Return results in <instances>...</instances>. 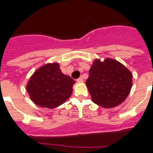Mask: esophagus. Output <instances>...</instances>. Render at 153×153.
<instances>
[{
	"label": "esophagus",
	"instance_id": "esophagus-1",
	"mask_svg": "<svg viewBox=\"0 0 153 153\" xmlns=\"http://www.w3.org/2000/svg\"><path fill=\"white\" fill-rule=\"evenodd\" d=\"M77 82H83V79H82V77H80L79 79H77Z\"/></svg>",
	"mask_w": 153,
	"mask_h": 153
}]
</instances>
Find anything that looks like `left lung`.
Instances as JSON below:
<instances>
[{
    "label": "left lung",
    "mask_w": 153,
    "mask_h": 153,
    "mask_svg": "<svg viewBox=\"0 0 153 153\" xmlns=\"http://www.w3.org/2000/svg\"><path fill=\"white\" fill-rule=\"evenodd\" d=\"M89 72L86 85L95 104L104 108L116 107L129 94L133 74L118 61L95 59Z\"/></svg>",
    "instance_id": "1"
}]
</instances>
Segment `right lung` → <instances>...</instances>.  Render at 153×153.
<instances>
[{
  "mask_svg": "<svg viewBox=\"0 0 153 153\" xmlns=\"http://www.w3.org/2000/svg\"><path fill=\"white\" fill-rule=\"evenodd\" d=\"M74 83L71 77L62 74L59 63L55 62L48 63L36 71L26 88L35 104L53 109L70 98Z\"/></svg>",
  "mask_w": 153,
  "mask_h": 153,
  "instance_id": "obj_1",
  "label": "right lung"
}]
</instances>
